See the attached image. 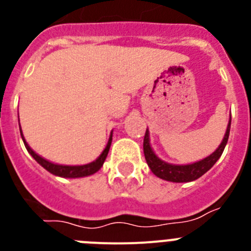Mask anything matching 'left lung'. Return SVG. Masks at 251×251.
<instances>
[{
	"label": "left lung",
	"instance_id": "1",
	"mask_svg": "<svg viewBox=\"0 0 251 251\" xmlns=\"http://www.w3.org/2000/svg\"><path fill=\"white\" fill-rule=\"evenodd\" d=\"M230 126H231V117H230L229 123H227V128H226L223 142L216 148V151L212 152L206 158L190 163V165H174V163H168V162L159 158L151 147L150 130L147 128L145 139H143V152H145L148 167L151 168V171L157 177L170 181V182H191V181L200 178L202 175H205L216 163L217 159L220 158L221 154H223L226 143H227V139H229Z\"/></svg>",
	"mask_w": 251,
	"mask_h": 251
}]
</instances>
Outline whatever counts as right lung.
<instances>
[{
    "label": "right lung",
    "instance_id": "1",
    "mask_svg": "<svg viewBox=\"0 0 251 251\" xmlns=\"http://www.w3.org/2000/svg\"><path fill=\"white\" fill-rule=\"evenodd\" d=\"M20 133H21V138L22 141H24V145H25L26 150H27V152L30 153L31 156L34 157L35 161H36L39 165L43 166L46 171H49L50 174L55 175V176L64 177V178H79V177L90 176V175H94L95 172H98V171L101 168V166H103L106 156H108L110 145H112V137H113V132H112L110 133V137L109 139H108V143H106L105 148H104V151L101 152L100 156L95 159V161L90 162V163H86V165H83V166H64V165H56V163H52V162L48 161V159L39 156L37 153H35L34 151L31 150L30 146L27 145V142L25 141L24 134H22L21 127H20Z\"/></svg>",
    "mask_w": 251,
    "mask_h": 251
}]
</instances>
